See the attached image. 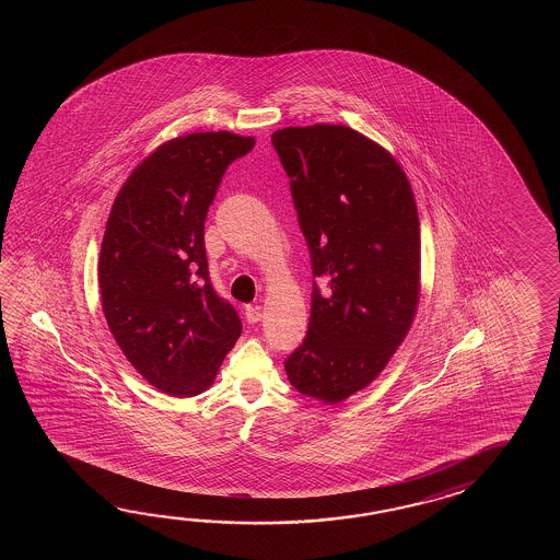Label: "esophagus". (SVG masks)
Masks as SVG:
<instances>
[{"instance_id":"1","label":"esophagus","mask_w":560,"mask_h":560,"mask_svg":"<svg viewBox=\"0 0 560 560\" xmlns=\"http://www.w3.org/2000/svg\"><path fill=\"white\" fill-rule=\"evenodd\" d=\"M246 320H248V324H256V322L262 320L260 306H246Z\"/></svg>"}]
</instances>
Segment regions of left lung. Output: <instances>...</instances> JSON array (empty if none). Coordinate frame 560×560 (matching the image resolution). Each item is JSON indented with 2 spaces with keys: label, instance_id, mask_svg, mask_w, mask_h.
Here are the masks:
<instances>
[{
  "label": "left lung",
  "instance_id": "8db88e82",
  "mask_svg": "<svg viewBox=\"0 0 560 560\" xmlns=\"http://www.w3.org/2000/svg\"><path fill=\"white\" fill-rule=\"evenodd\" d=\"M272 145L314 275L308 334L285 358V374L298 393L336 405L369 386L410 330L420 294L417 202L393 155L352 128H284Z\"/></svg>",
  "mask_w": 560,
  "mask_h": 560
}]
</instances>
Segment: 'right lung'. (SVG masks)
<instances>
[{"label": "right lung", "instance_id": "add662e5", "mask_svg": "<svg viewBox=\"0 0 560 560\" xmlns=\"http://www.w3.org/2000/svg\"><path fill=\"white\" fill-rule=\"evenodd\" d=\"M254 143L230 131L174 138L112 206L97 264L102 308L124 357L162 393H203L242 334L238 312L210 282L203 222L226 167Z\"/></svg>", "mask_w": 560, "mask_h": 560}]
</instances>
